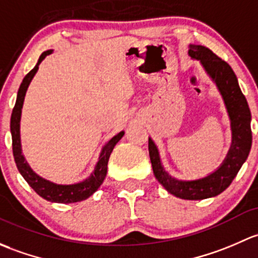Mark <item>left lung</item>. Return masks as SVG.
Segmentation results:
<instances>
[{
    "label": "left lung",
    "instance_id": "obj_1",
    "mask_svg": "<svg viewBox=\"0 0 258 258\" xmlns=\"http://www.w3.org/2000/svg\"><path fill=\"white\" fill-rule=\"evenodd\" d=\"M188 55L201 63L224 99L232 132L230 150L219 168L198 180H179L169 175L161 164L159 150L151 138H149V156L154 175L171 195L184 200H204L226 190L247 159L252 144L251 111L236 74L225 60L206 47L198 44L188 46Z\"/></svg>",
    "mask_w": 258,
    "mask_h": 258
}]
</instances>
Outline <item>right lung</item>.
<instances>
[{"label":"right lung","instance_id":"add662e5","mask_svg":"<svg viewBox=\"0 0 258 258\" xmlns=\"http://www.w3.org/2000/svg\"><path fill=\"white\" fill-rule=\"evenodd\" d=\"M53 52V49H48L43 52L39 57L38 62L34 66L27 76L23 78L22 83H21L20 89L17 93V99H16L15 108L12 110V115H11V134H12V149H13V156H15L16 165H17L18 171L21 172L28 185L38 194L41 198L44 200L50 201V203H58V204H73L83 201L92 196L98 187L103 184L105 176H107V170H108V160L109 156L113 151L114 147L116 143L123 138L124 132L118 133L114 135L113 138L104 145L100 151L99 159L95 165L94 171L90 174V176L87 177L86 180L77 184L71 185H60L54 184V182L49 181V180L43 179L42 176L37 175L28 163L26 161L25 156L22 154V147H21V134H20V123H21V114H22V107L23 102H25V95L27 92L28 86H30L31 81L33 79L34 74L38 71V66L41 64L42 60L49 55Z\"/></svg>","mask_w":258,"mask_h":258}]
</instances>
